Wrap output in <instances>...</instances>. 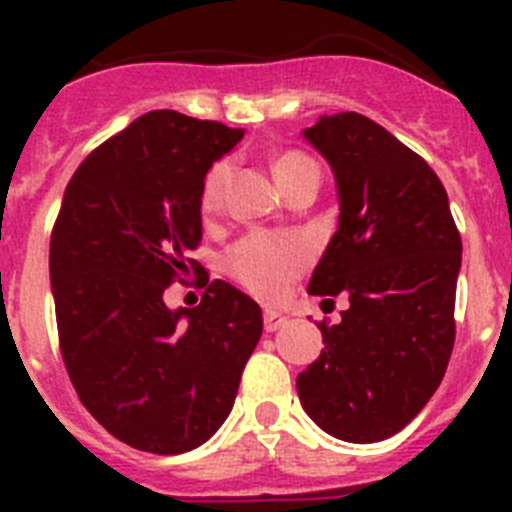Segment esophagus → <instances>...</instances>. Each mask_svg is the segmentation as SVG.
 Wrapping results in <instances>:
<instances>
[{
    "label": "esophagus",
    "mask_w": 512,
    "mask_h": 512,
    "mask_svg": "<svg viewBox=\"0 0 512 512\" xmlns=\"http://www.w3.org/2000/svg\"><path fill=\"white\" fill-rule=\"evenodd\" d=\"M284 325H287V318H284L282 312H277V310H266L264 312V328L269 330V333L284 328Z\"/></svg>",
    "instance_id": "obj_1"
}]
</instances>
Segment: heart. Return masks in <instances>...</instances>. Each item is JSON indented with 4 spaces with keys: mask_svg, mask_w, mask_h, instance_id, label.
<instances>
[{
    "mask_svg": "<svg viewBox=\"0 0 512 512\" xmlns=\"http://www.w3.org/2000/svg\"><path fill=\"white\" fill-rule=\"evenodd\" d=\"M307 169H318V166H315V161L310 156H305L300 151H284L274 158V176L282 184V189ZM228 179V161H217V164L210 166L200 192V207L205 215H215L223 207ZM305 264V243L292 238V235L253 233L248 238H243L228 256V266L233 271V277L243 287L251 289L253 295L264 297V300H277V297H282Z\"/></svg>",
    "mask_w": 512,
    "mask_h": 512,
    "instance_id": "obj_1",
    "label": "heart"
}]
</instances>
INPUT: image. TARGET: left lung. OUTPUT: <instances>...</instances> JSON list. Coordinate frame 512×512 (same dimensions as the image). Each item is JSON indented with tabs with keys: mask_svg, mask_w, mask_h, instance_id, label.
I'll use <instances>...</instances> for the list:
<instances>
[{
	"mask_svg": "<svg viewBox=\"0 0 512 512\" xmlns=\"http://www.w3.org/2000/svg\"><path fill=\"white\" fill-rule=\"evenodd\" d=\"M302 135L333 169L341 210L307 292H346L348 310L318 325L325 348L297 395L330 436L384 441L425 408L449 366L461 235L436 171L382 125L338 112Z\"/></svg>",
	"mask_w": 512,
	"mask_h": 512,
	"instance_id": "1",
	"label": "left lung"
}]
</instances>
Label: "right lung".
<instances>
[{
    "mask_svg": "<svg viewBox=\"0 0 512 512\" xmlns=\"http://www.w3.org/2000/svg\"><path fill=\"white\" fill-rule=\"evenodd\" d=\"M243 138L223 122L153 110L104 140L71 176L51 235V292L66 372L122 443L184 454L233 410L259 343L261 307L228 282L197 307L164 292L202 241L200 192Z\"/></svg>",
    "mask_w": 512,
    "mask_h": 512,
    "instance_id": "1",
    "label": "right lung"
}]
</instances>
